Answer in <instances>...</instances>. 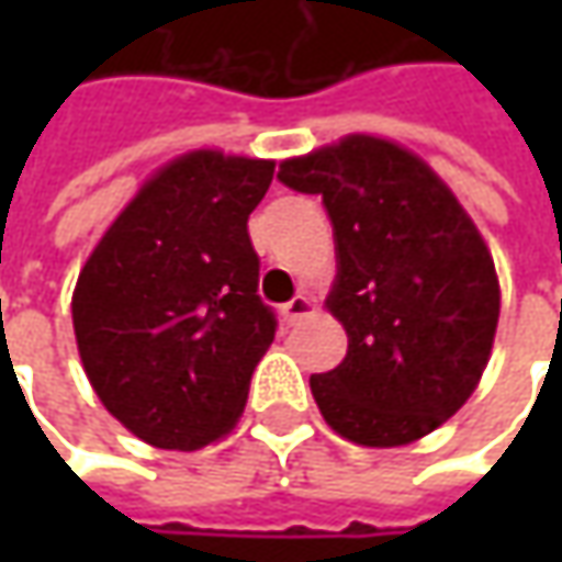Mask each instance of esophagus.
Segmentation results:
<instances>
[{
  "label": "esophagus",
  "mask_w": 562,
  "mask_h": 562,
  "mask_svg": "<svg viewBox=\"0 0 562 562\" xmlns=\"http://www.w3.org/2000/svg\"><path fill=\"white\" fill-rule=\"evenodd\" d=\"M313 306H315L313 300L300 293V296H293L291 303H284V306H281V315H284V322H288V325H296L303 315L313 313Z\"/></svg>",
  "instance_id": "1"
}]
</instances>
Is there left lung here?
<instances>
[{
  "mask_svg": "<svg viewBox=\"0 0 562 562\" xmlns=\"http://www.w3.org/2000/svg\"><path fill=\"white\" fill-rule=\"evenodd\" d=\"M278 181L322 196L335 227L347 357L310 378L322 416L362 447L419 441L491 357L501 288L479 227L419 156L369 134L281 162Z\"/></svg>",
  "mask_w": 562,
  "mask_h": 562,
  "instance_id": "left-lung-1",
  "label": "left lung"
}]
</instances>
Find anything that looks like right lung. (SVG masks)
<instances>
[{
	"label": "right lung",
	"instance_id": "right-lung-1",
	"mask_svg": "<svg viewBox=\"0 0 562 562\" xmlns=\"http://www.w3.org/2000/svg\"><path fill=\"white\" fill-rule=\"evenodd\" d=\"M271 175L269 159L187 153L140 187L80 269L83 372L140 441L200 450L244 413L278 328L247 231Z\"/></svg>",
	"mask_w": 562,
	"mask_h": 562
}]
</instances>
